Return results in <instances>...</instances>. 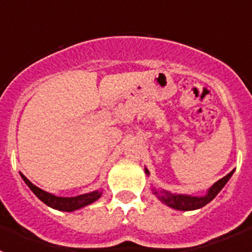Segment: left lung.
<instances>
[{
    "mask_svg": "<svg viewBox=\"0 0 252 252\" xmlns=\"http://www.w3.org/2000/svg\"><path fill=\"white\" fill-rule=\"evenodd\" d=\"M232 170L231 173L223 177L222 179L217 180L212 187H209L207 189V192L204 195H190V194H178V193H171L165 189H151L153 193L157 195V198L159 199L161 203H164L165 206L170 207L173 209H177V211H194V209H199L202 207H204L206 204H208L209 202L215 199L216 195L221 192L222 188L227 184V182L230 180V178L233 174ZM145 174L150 175V171L148 170V168H145Z\"/></svg>",
    "mask_w": 252,
    "mask_h": 252,
    "instance_id": "8db88e82",
    "label": "left lung"
}]
</instances>
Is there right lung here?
Returning <instances> with one entry per match:
<instances>
[{"label": "right lung", "mask_w": 252, "mask_h": 252, "mask_svg": "<svg viewBox=\"0 0 252 252\" xmlns=\"http://www.w3.org/2000/svg\"><path fill=\"white\" fill-rule=\"evenodd\" d=\"M20 175H21L22 180L26 183V186L31 189V192L34 193L40 201L45 203L46 206L51 207V208L58 209V211H63V212H73V211L83 208V207L88 206V204H92L93 202L99 199L102 195L101 189V190H93V192L75 195V197H59V195L45 192L41 188L32 184L22 173H20Z\"/></svg>", "instance_id": "obj_1"}]
</instances>
